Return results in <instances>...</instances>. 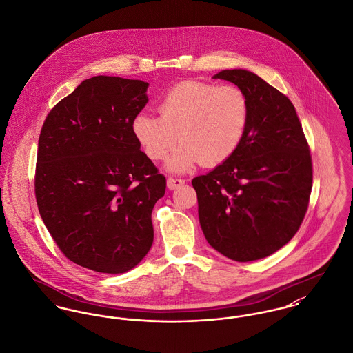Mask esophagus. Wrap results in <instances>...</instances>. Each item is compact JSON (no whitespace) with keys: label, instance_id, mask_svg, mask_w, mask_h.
<instances>
[{"label":"esophagus","instance_id":"obj_1","mask_svg":"<svg viewBox=\"0 0 353 353\" xmlns=\"http://www.w3.org/2000/svg\"><path fill=\"white\" fill-rule=\"evenodd\" d=\"M185 179H181V178H174V176H170L168 179H167V186H168V189H171V190H175V189H178V188H181L182 185H185Z\"/></svg>","mask_w":353,"mask_h":353}]
</instances>
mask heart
Here are the masks:
<instances>
[{
    "mask_svg": "<svg viewBox=\"0 0 353 353\" xmlns=\"http://www.w3.org/2000/svg\"><path fill=\"white\" fill-rule=\"evenodd\" d=\"M159 116L139 113L133 133L151 161H163L182 145L170 161L176 171L201 161L213 167L229 159L237 150L250 117L245 93L233 85L181 82L161 99Z\"/></svg>",
    "mask_w": 353,
    "mask_h": 353,
    "instance_id": "1",
    "label": "heart"
}]
</instances>
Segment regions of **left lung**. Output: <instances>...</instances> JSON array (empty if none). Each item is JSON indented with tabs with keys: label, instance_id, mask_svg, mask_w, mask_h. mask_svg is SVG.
<instances>
[{
	"label": "left lung",
	"instance_id": "1",
	"mask_svg": "<svg viewBox=\"0 0 353 353\" xmlns=\"http://www.w3.org/2000/svg\"><path fill=\"white\" fill-rule=\"evenodd\" d=\"M214 78L245 93L250 117L233 155L192 181L199 224L216 251L252 261L281 250L302 224L313 186L310 148L294 105L278 89L247 70Z\"/></svg>",
	"mask_w": 353,
	"mask_h": 353
}]
</instances>
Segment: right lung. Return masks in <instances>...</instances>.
<instances>
[{
	"instance_id": "1",
	"label": "right lung",
	"mask_w": 353,
	"mask_h": 353,
	"mask_svg": "<svg viewBox=\"0 0 353 353\" xmlns=\"http://www.w3.org/2000/svg\"><path fill=\"white\" fill-rule=\"evenodd\" d=\"M148 83L98 75L47 114L39 136L34 195L64 256L103 274H123L154 241L152 209L165 176L140 151L132 124Z\"/></svg>"
}]
</instances>
